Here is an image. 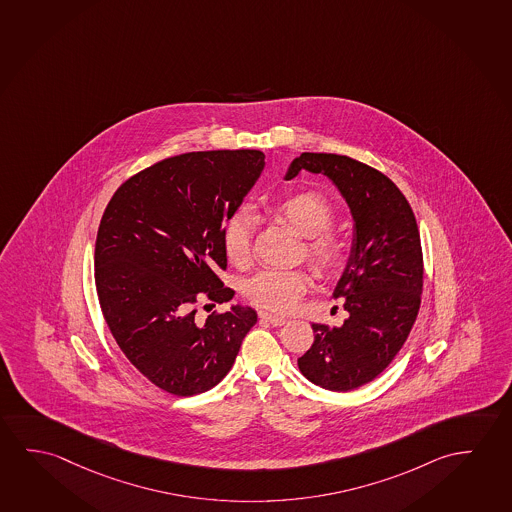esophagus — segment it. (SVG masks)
I'll list each match as a JSON object with an SVG mask.
<instances>
[{"mask_svg":"<svg viewBox=\"0 0 512 512\" xmlns=\"http://www.w3.org/2000/svg\"><path fill=\"white\" fill-rule=\"evenodd\" d=\"M260 318L263 322L274 325V327H281V325L286 324V318L277 317V315H272V313H267V311H260Z\"/></svg>","mask_w":512,"mask_h":512,"instance_id":"esophagus-1","label":"esophagus"}]
</instances>
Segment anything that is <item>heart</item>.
I'll use <instances>...</instances> for the list:
<instances>
[{"instance_id": "obj_1", "label": "heart", "mask_w": 512, "mask_h": 512, "mask_svg": "<svg viewBox=\"0 0 512 512\" xmlns=\"http://www.w3.org/2000/svg\"><path fill=\"white\" fill-rule=\"evenodd\" d=\"M276 211L292 224L302 236L309 238L308 252L311 261L325 274H334L343 265V245L325 231L333 224L334 213L329 203L320 195H290L277 203ZM256 233V215L247 208L236 211L222 233L224 251L235 265H245L251 260L252 240ZM309 279L304 270L268 268L252 276L245 284L247 299L268 311H292L304 293L308 292Z\"/></svg>"}]
</instances>
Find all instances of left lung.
I'll list each match as a JSON object with an SVG mask.
<instances>
[{
  "label": "left lung",
  "mask_w": 512,
  "mask_h": 512,
  "mask_svg": "<svg viewBox=\"0 0 512 512\" xmlns=\"http://www.w3.org/2000/svg\"><path fill=\"white\" fill-rule=\"evenodd\" d=\"M324 174L349 206L354 229L349 260L334 288L349 318L340 327L313 324L315 341L297 365L331 391L356 390L390 365L411 333L422 299L423 256L413 210L382 172L349 156L302 153L284 179Z\"/></svg>",
  "instance_id": "1"
}]
</instances>
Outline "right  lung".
I'll list each match as a JSON object with an SVG mask.
<instances>
[{
    "label": "right lung",
    "instance_id": "right-lung-1",
    "mask_svg": "<svg viewBox=\"0 0 512 512\" xmlns=\"http://www.w3.org/2000/svg\"><path fill=\"white\" fill-rule=\"evenodd\" d=\"M265 169L256 149L172 156L117 188L96 240V288L106 324L131 365L167 393L192 397L219 384L245 334L249 306L199 322L204 301L229 302L222 233Z\"/></svg>",
    "mask_w": 512,
    "mask_h": 512
}]
</instances>
